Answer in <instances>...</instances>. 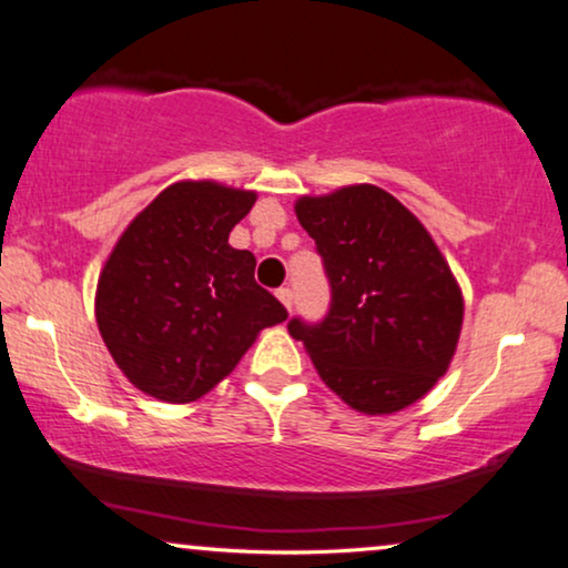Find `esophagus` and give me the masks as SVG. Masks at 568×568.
<instances>
[{"mask_svg": "<svg viewBox=\"0 0 568 568\" xmlns=\"http://www.w3.org/2000/svg\"><path fill=\"white\" fill-rule=\"evenodd\" d=\"M276 297L282 300V305L286 307V311H292V300H294V294H292L290 286H282V290H276Z\"/></svg>", "mask_w": 568, "mask_h": 568, "instance_id": "esophagus-1", "label": "esophagus"}]
</instances>
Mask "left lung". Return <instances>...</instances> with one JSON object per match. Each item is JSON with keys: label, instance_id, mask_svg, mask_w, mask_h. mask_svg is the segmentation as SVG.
<instances>
[{"label": "left lung", "instance_id": "left-lung-1", "mask_svg": "<svg viewBox=\"0 0 568 568\" xmlns=\"http://www.w3.org/2000/svg\"><path fill=\"white\" fill-rule=\"evenodd\" d=\"M294 211L315 240L331 305L318 323L292 318L290 334L352 409L392 415L423 399L452 363L464 313L436 242L375 185L300 197Z\"/></svg>", "mask_w": 568, "mask_h": 568}]
</instances>
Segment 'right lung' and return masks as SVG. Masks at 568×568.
I'll use <instances>...</instances> for the list:
<instances>
[{"mask_svg": "<svg viewBox=\"0 0 568 568\" xmlns=\"http://www.w3.org/2000/svg\"><path fill=\"white\" fill-rule=\"evenodd\" d=\"M255 193L176 182L132 219L101 271L95 321L132 386L161 402L201 399L286 307L255 282L230 232Z\"/></svg>", "mask_w": 568, "mask_h": 568, "instance_id": "add662e5", "label": "right lung"}]
</instances>
